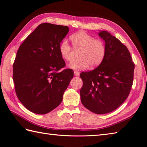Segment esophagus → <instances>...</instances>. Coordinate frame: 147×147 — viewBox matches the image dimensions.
<instances>
[{
    "mask_svg": "<svg viewBox=\"0 0 147 147\" xmlns=\"http://www.w3.org/2000/svg\"><path fill=\"white\" fill-rule=\"evenodd\" d=\"M74 75H75V76H79L80 72H78V71H77V70H75L74 71Z\"/></svg>",
    "mask_w": 147,
    "mask_h": 147,
    "instance_id": "esophagus-1",
    "label": "esophagus"
}]
</instances>
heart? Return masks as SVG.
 <instances>
[{
	"instance_id": "b5f03b06",
	"label": "heart",
	"mask_w": 147,
	"mask_h": 147,
	"mask_svg": "<svg viewBox=\"0 0 147 147\" xmlns=\"http://www.w3.org/2000/svg\"><path fill=\"white\" fill-rule=\"evenodd\" d=\"M70 38L74 50L78 51L80 58L72 61L69 67L75 70H83L89 66L94 68L99 66L105 58L107 52L105 43L99 38H94L84 31H78L71 35ZM59 52L62 59L70 61L73 58L74 50L66 39L61 41L59 45Z\"/></svg>"
}]
</instances>
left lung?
<instances>
[{
  "label": "left lung",
  "mask_w": 147,
  "mask_h": 147,
  "mask_svg": "<svg viewBox=\"0 0 147 147\" xmlns=\"http://www.w3.org/2000/svg\"><path fill=\"white\" fill-rule=\"evenodd\" d=\"M99 35L105 40L107 52L102 63L80 75L83 80V105L97 114L117 109L127 99L133 84L134 63L127 47L107 31Z\"/></svg>",
  "instance_id": "8db88e82"
}]
</instances>
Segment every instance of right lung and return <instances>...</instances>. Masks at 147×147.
I'll return each instance as SVG.
<instances>
[{"label":"right lung","mask_w":147,"mask_h":147,"mask_svg":"<svg viewBox=\"0 0 147 147\" xmlns=\"http://www.w3.org/2000/svg\"><path fill=\"white\" fill-rule=\"evenodd\" d=\"M67 26L42 23L29 35L17 51L13 79L18 98L37 114L56 108L74 77V70L64 69L59 43L69 32Z\"/></svg>","instance_id":"obj_1"}]
</instances>
